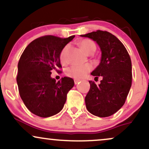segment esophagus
<instances>
[{"label":"esophagus","instance_id":"obj_1","mask_svg":"<svg viewBox=\"0 0 149 149\" xmlns=\"http://www.w3.org/2000/svg\"><path fill=\"white\" fill-rule=\"evenodd\" d=\"M80 81V80H78V79H74V83H75V85L78 84V83H79Z\"/></svg>","mask_w":149,"mask_h":149}]
</instances>
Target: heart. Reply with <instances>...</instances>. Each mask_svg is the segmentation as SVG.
Returning a JSON list of instances; mask_svg holds the SVG:
<instances>
[{
	"label": "heart",
	"mask_w": 149,
	"mask_h": 149,
	"mask_svg": "<svg viewBox=\"0 0 149 149\" xmlns=\"http://www.w3.org/2000/svg\"><path fill=\"white\" fill-rule=\"evenodd\" d=\"M79 45L82 49L88 54H92L96 50V45L92 40L90 39H83L80 42ZM69 48V45H67L61 49L59 54V59L62 64H66L68 61L66 59V53ZM92 69V66L90 64L84 65H73L70 66L66 70V74L68 76L76 79H80L86 76Z\"/></svg>",
	"instance_id": "heart-1"
}]
</instances>
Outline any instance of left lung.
<instances>
[{
    "label": "left lung",
    "instance_id": "1",
    "mask_svg": "<svg viewBox=\"0 0 149 149\" xmlns=\"http://www.w3.org/2000/svg\"><path fill=\"white\" fill-rule=\"evenodd\" d=\"M82 37L96 41L102 51L100 64L91 74L102 77L97 85L90 80V88L85 97L88 111L104 118L112 116L124 105L132 85V62L127 49L115 36L106 31L97 30Z\"/></svg>",
    "mask_w": 149,
    "mask_h": 149
}]
</instances>
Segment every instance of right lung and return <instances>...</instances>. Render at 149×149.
Listing matches in <instances>:
<instances>
[{"instance_id": "right-lung-1", "label": "right lung", "mask_w": 149, "mask_h": 149, "mask_svg": "<svg viewBox=\"0 0 149 149\" xmlns=\"http://www.w3.org/2000/svg\"><path fill=\"white\" fill-rule=\"evenodd\" d=\"M75 36L66 38L47 35L29 44L18 63L17 76L19 92L24 104L32 113L47 118L60 112L68 92L74 85L72 78L59 81L51 78V71L60 72V52Z\"/></svg>"}]
</instances>
